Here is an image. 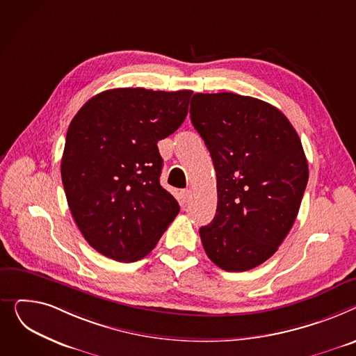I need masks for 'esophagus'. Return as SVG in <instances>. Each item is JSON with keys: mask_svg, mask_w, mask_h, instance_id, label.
<instances>
[{"mask_svg": "<svg viewBox=\"0 0 356 356\" xmlns=\"http://www.w3.org/2000/svg\"><path fill=\"white\" fill-rule=\"evenodd\" d=\"M191 198V191L190 190H182L181 191V201H182V205L186 204L188 201H190Z\"/></svg>", "mask_w": 356, "mask_h": 356, "instance_id": "34e87169", "label": "esophagus"}]
</instances>
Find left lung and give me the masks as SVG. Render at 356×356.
<instances>
[{"label":"left lung","instance_id":"1","mask_svg":"<svg viewBox=\"0 0 356 356\" xmlns=\"http://www.w3.org/2000/svg\"><path fill=\"white\" fill-rule=\"evenodd\" d=\"M191 122L217 174V211L200 228L207 256L225 271L273 256L293 225L309 178L300 138L270 103L236 93H195Z\"/></svg>","mask_w":356,"mask_h":356}]
</instances>
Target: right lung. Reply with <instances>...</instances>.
Instances as JSON below:
<instances>
[{"instance_id": "obj_1", "label": "right lung", "mask_w": 356, "mask_h": 356, "mask_svg": "<svg viewBox=\"0 0 356 356\" xmlns=\"http://www.w3.org/2000/svg\"><path fill=\"white\" fill-rule=\"evenodd\" d=\"M191 95L111 89L70 122L61 181L80 233L100 254L124 263L143 259L179 213L159 184L156 143L181 127Z\"/></svg>"}]
</instances>
